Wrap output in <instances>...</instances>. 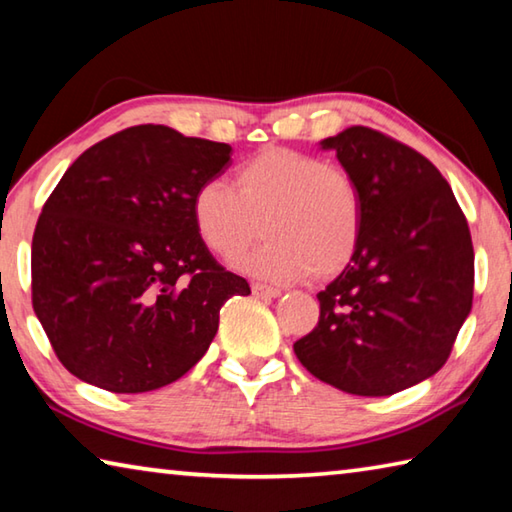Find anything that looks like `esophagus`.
<instances>
[{
	"label": "esophagus",
	"mask_w": 512,
	"mask_h": 512,
	"mask_svg": "<svg viewBox=\"0 0 512 512\" xmlns=\"http://www.w3.org/2000/svg\"><path fill=\"white\" fill-rule=\"evenodd\" d=\"M250 289H253V293H255L257 298H277V296H282L280 289L268 287V284H259V282H255Z\"/></svg>",
	"instance_id": "esophagus-1"
}]
</instances>
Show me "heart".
I'll return each instance as SVG.
<instances>
[{
	"label": "heart",
	"instance_id": "obj_1",
	"mask_svg": "<svg viewBox=\"0 0 512 512\" xmlns=\"http://www.w3.org/2000/svg\"><path fill=\"white\" fill-rule=\"evenodd\" d=\"M198 235L216 255L230 257L257 235L266 239L237 257V266L271 282L339 275L361 239L363 207L354 178L339 164L271 146L223 178L198 185L192 198Z\"/></svg>",
	"mask_w": 512,
	"mask_h": 512
}]
</instances>
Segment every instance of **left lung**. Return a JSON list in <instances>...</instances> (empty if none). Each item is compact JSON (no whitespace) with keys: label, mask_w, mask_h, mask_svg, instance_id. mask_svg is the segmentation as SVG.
Listing matches in <instances>:
<instances>
[{"label":"left lung","mask_w":512,"mask_h":512,"mask_svg":"<svg viewBox=\"0 0 512 512\" xmlns=\"http://www.w3.org/2000/svg\"><path fill=\"white\" fill-rule=\"evenodd\" d=\"M320 149L334 151L359 187L361 239L352 262L318 293L314 332L293 350L339 391L400 393L445 366L470 316V228L447 180L409 146L352 126Z\"/></svg>","instance_id":"1"}]
</instances>
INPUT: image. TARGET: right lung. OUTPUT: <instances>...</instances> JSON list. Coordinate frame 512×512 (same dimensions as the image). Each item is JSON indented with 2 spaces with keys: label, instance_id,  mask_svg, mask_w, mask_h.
<instances>
[{
  "label": "right lung",
  "instance_id": "right-lung-1",
  "mask_svg": "<svg viewBox=\"0 0 512 512\" xmlns=\"http://www.w3.org/2000/svg\"><path fill=\"white\" fill-rule=\"evenodd\" d=\"M230 146L133 126L76 158L33 232V311L60 363L110 393H149L192 370L219 311L248 296L214 262L192 198Z\"/></svg>",
  "mask_w": 512,
  "mask_h": 512
}]
</instances>
